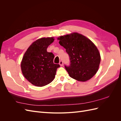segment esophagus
I'll use <instances>...</instances> for the list:
<instances>
[{"label": "esophagus", "instance_id": "1", "mask_svg": "<svg viewBox=\"0 0 121 121\" xmlns=\"http://www.w3.org/2000/svg\"><path fill=\"white\" fill-rule=\"evenodd\" d=\"M59 64L60 65H61V66H63V61H61V60L60 61Z\"/></svg>", "mask_w": 121, "mask_h": 121}]
</instances>
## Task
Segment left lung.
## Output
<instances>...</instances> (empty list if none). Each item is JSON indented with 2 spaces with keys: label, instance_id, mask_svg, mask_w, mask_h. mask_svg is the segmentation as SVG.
Wrapping results in <instances>:
<instances>
[{
  "label": "left lung",
  "instance_id": "8db88e82",
  "mask_svg": "<svg viewBox=\"0 0 121 121\" xmlns=\"http://www.w3.org/2000/svg\"><path fill=\"white\" fill-rule=\"evenodd\" d=\"M60 44L66 49L70 60L65 69L71 78L85 82L95 75L100 62V55L90 39L78 33L60 36Z\"/></svg>",
  "mask_w": 121,
  "mask_h": 121
}]
</instances>
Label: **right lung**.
Masks as SVG:
<instances>
[{"mask_svg":"<svg viewBox=\"0 0 121 121\" xmlns=\"http://www.w3.org/2000/svg\"><path fill=\"white\" fill-rule=\"evenodd\" d=\"M53 37L42 38L29 46L21 62V69L29 82L42 87L52 82L55 77L59 64L53 63L54 54L47 48L54 41Z\"/></svg>","mask_w":121,"mask_h":121,"instance_id":"1","label":"right lung"}]
</instances>
